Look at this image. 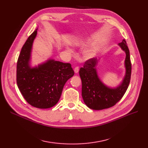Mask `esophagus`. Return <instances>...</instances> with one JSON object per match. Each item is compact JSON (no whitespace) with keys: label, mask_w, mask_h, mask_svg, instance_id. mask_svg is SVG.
<instances>
[{"label":"esophagus","mask_w":148,"mask_h":148,"mask_svg":"<svg viewBox=\"0 0 148 148\" xmlns=\"http://www.w3.org/2000/svg\"><path fill=\"white\" fill-rule=\"evenodd\" d=\"M79 66H76V67L74 68V72H75V73H78V72H79Z\"/></svg>","instance_id":"obj_1"}]
</instances>
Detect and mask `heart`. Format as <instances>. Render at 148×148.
Instances as JSON below:
<instances>
[{"mask_svg": "<svg viewBox=\"0 0 148 148\" xmlns=\"http://www.w3.org/2000/svg\"><path fill=\"white\" fill-rule=\"evenodd\" d=\"M85 42L84 41H82L81 42H80L79 43V44H84ZM67 50L68 51H72V50L71 49L69 48H67ZM97 47L96 46H94L93 45L92 47H89V49H87V50L86 51V52H85V56H86V57L87 58H92L94 57L96 53H97Z\"/></svg>", "mask_w": 148, "mask_h": 148, "instance_id": "obj_1", "label": "heart"}]
</instances>
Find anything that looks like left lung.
<instances>
[{"label": "left lung", "instance_id": "1", "mask_svg": "<svg viewBox=\"0 0 148 148\" xmlns=\"http://www.w3.org/2000/svg\"><path fill=\"white\" fill-rule=\"evenodd\" d=\"M118 45L125 51V74L121 83L116 88L108 87L99 78L96 66L99 59L94 58L88 60L80 68L79 75L82 80V95L85 103L93 110H103L114 106L125 94L129 86L131 64L130 51L126 41L123 40Z\"/></svg>", "mask_w": 148, "mask_h": 148}]
</instances>
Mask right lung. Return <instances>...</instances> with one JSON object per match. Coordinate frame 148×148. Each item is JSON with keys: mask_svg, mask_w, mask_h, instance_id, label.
Returning <instances> with one entry per match:
<instances>
[{"mask_svg": "<svg viewBox=\"0 0 148 148\" xmlns=\"http://www.w3.org/2000/svg\"><path fill=\"white\" fill-rule=\"evenodd\" d=\"M36 29L23 45L17 64V83L22 95L32 106L49 108L55 106L65 83L74 72L69 63L49 59L35 67L30 66Z\"/></svg>", "mask_w": 148, "mask_h": 148, "instance_id": "right-lung-1", "label": "right lung"}]
</instances>
